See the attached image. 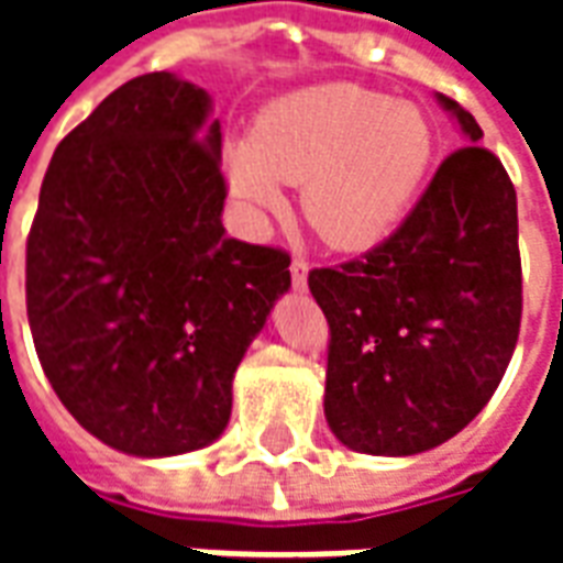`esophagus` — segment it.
Here are the masks:
<instances>
[{"instance_id": "1", "label": "esophagus", "mask_w": 563, "mask_h": 563, "mask_svg": "<svg viewBox=\"0 0 563 563\" xmlns=\"http://www.w3.org/2000/svg\"><path fill=\"white\" fill-rule=\"evenodd\" d=\"M289 271H292V286L295 292H305L307 289V274H310V262L301 256L292 258V265H289Z\"/></svg>"}]
</instances>
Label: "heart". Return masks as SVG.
Segmentation results:
<instances>
[{"label":"heart","mask_w":563,"mask_h":563,"mask_svg":"<svg viewBox=\"0 0 563 563\" xmlns=\"http://www.w3.org/2000/svg\"><path fill=\"white\" fill-rule=\"evenodd\" d=\"M434 156V126L419 104L358 84H317L274 99L250 139L229 141L222 165L246 217H277L286 184H305L301 210L319 238L367 250L407 220Z\"/></svg>","instance_id":"b5f03b06"}]
</instances>
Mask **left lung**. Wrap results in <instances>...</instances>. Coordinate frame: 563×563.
Segmentation results:
<instances>
[{"label": "left lung", "instance_id": "8db88e82", "mask_svg": "<svg viewBox=\"0 0 563 563\" xmlns=\"http://www.w3.org/2000/svg\"><path fill=\"white\" fill-rule=\"evenodd\" d=\"M467 147L452 153L386 244L310 271L329 319L325 422L365 455H419L476 419L504 379L521 319L516 189L483 129L434 92Z\"/></svg>", "mask_w": 563, "mask_h": 563}]
</instances>
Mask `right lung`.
<instances>
[{
    "label": "right lung",
    "mask_w": 563,
    "mask_h": 563,
    "mask_svg": "<svg viewBox=\"0 0 563 563\" xmlns=\"http://www.w3.org/2000/svg\"><path fill=\"white\" fill-rule=\"evenodd\" d=\"M213 99L174 71L123 84L59 141L26 241V317L56 398L104 446L172 459L232 416L289 256L222 229Z\"/></svg>",
    "instance_id": "1"
}]
</instances>
